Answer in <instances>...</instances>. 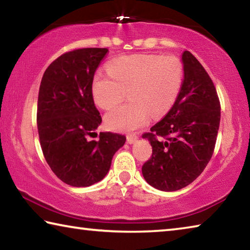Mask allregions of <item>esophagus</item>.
Listing matches in <instances>:
<instances>
[{
  "label": "esophagus",
  "mask_w": 250,
  "mask_h": 250,
  "mask_svg": "<svg viewBox=\"0 0 250 250\" xmlns=\"http://www.w3.org/2000/svg\"><path fill=\"white\" fill-rule=\"evenodd\" d=\"M138 140V137L135 134H128L126 135V142L129 143V145H132L135 141Z\"/></svg>",
  "instance_id": "1"
}]
</instances>
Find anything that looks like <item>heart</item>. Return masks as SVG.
<instances>
[{"instance_id":"heart-1","label":"heart","mask_w":250,"mask_h":250,"mask_svg":"<svg viewBox=\"0 0 250 250\" xmlns=\"http://www.w3.org/2000/svg\"><path fill=\"white\" fill-rule=\"evenodd\" d=\"M108 73H97L91 91L103 109L119 104L128 91L130 100L104 116L109 129L129 132L145 125L149 113L158 118L170 110L180 95L184 77L181 59L173 55L135 54L116 58Z\"/></svg>"}]
</instances>
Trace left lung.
<instances>
[{
    "label": "left lung",
    "mask_w": 250,
    "mask_h": 250,
    "mask_svg": "<svg viewBox=\"0 0 250 250\" xmlns=\"http://www.w3.org/2000/svg\"><path fill=\"white\" fill-rule=\"evenodd\" d=\"M182 62L184 79L175 104L151 132L143 134L152 146V156L142 167L143 177L164 192L185 188L204 171L221 121L217 92L204 67L188 50Z\"/></svg>",
    "instance_id": "1"
}]
</instances>
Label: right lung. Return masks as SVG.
<instances>
[{
    "label": "right lung",
    "instance_id": "right-lung-1",
    "mask_svg": "<svg viewBox=\"0 0 250 250\" xmlns=\"http://www.w3.org/2000/svg\"><path fill=\"white\" fill-rule=\"evenodd\" d=\"M107 48H79L62 54L42 78L37 101V129L46 162L59 180L86 188L104 179L125 137L100 132L101 124L91 84Z\"/></svg>",
    "mask_w": 250,
    "mask_h": 250
}]
</instances>
